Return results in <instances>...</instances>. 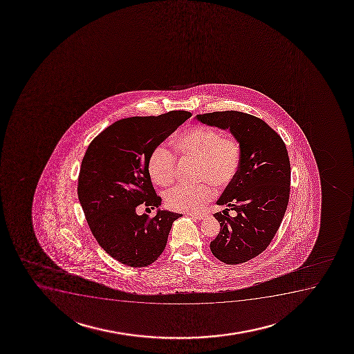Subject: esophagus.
<instances>
[{
	"instance_id": "esophagus-1",
	"label": "esophagus",
	"mask_w": 354,
	"mask_h": 354,
	"mask_svg": "<svg viewBox=\"0 0 354 354\" xmlns=\"http://www.w3.org/2000/svg\"><path fill=\"white\" fill-rule=\"evenodd\" d=\"M189 216H191L192 218L196 219V221H203L205 216H206L204 213H189Z\"/></svg>"
}]
</instances>
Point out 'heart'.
<instances>
[{"instance_id": "obj_1", "label": "heart", "mask_w": 354, "mask_h": 354, "mask_svg": "<svg viewBox=\"0 0 354 354\" xmlns=\"http://www.w3.org/2000/svg\"><path fill=\"white\" fill-rule=\"evenodd\" d=\"M173 148L181 158L194 160V178L201 183L176 186L167 192L166 204L174 211L196 213L214 196L211 183L225 188L236 179L241 165V148L232 136H223L211 127H193L173 140ZM148 174L158 186L174 181L175 158L171 151L156 147L148 158Z\"/></svg>"}]
</instances>
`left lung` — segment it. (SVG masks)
I'll list each match as a JSON object with an SVG mask.
<instances>
[{"label": "left lung", "instance_id": "obj_1", "mask_svg": "<svg viewBox=\"0 0 354 354\" xmlns=\"http://www.w3.org/2000/svg\"><path fill=\"white\" fill-rule=\"evenodd\" d=\"M203 124L229 130L241 148L236 179L216 205H226L214 218L221 232L209 244L214 257L239 264L262 254L282 223L290 192V162L279 135L258 117L239 111L196 115ZM238 214L231 217L229 209Z\"/></svg>", "mask_w": 354, "mask_h": 354}]
</instances>
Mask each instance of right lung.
I'll return each instance as SVG.
<instances>
[{
  "label": "right lung",
  "instance_id": "1",
  "mask_svg": "<svg viewBox=\"0 0 354 354\" xmlns=\"http://www.w3.org/2000/svg\"><path fill=\"white\" fill-rule=\"evenodd\" d=\"M188 111L129 117L115 122L93 138L84 155L78 199L93 237L124 266L143 268L166 248L171 225L183 214L160 209L148 174V158L156 147L191 117ZM158 208L157 216H138L140 204Z\"/></svg>",
  "mask_w": 354,
  "mask_h": 354
}]
</instances>
